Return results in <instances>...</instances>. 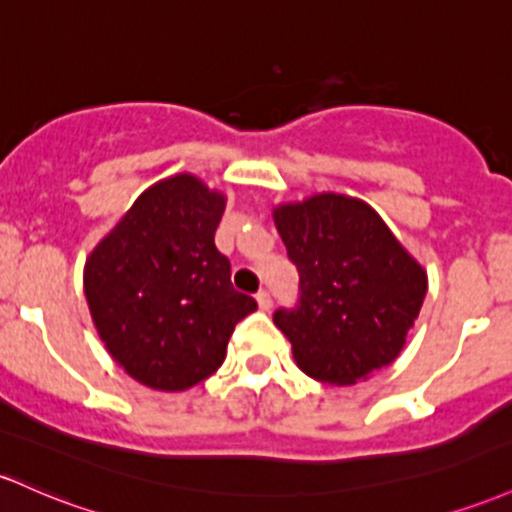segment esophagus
I'll list each match as a JSON object with an SVG mask.
<instances>
[{
	"mask_svg": "<svg viewBox=\"0 0 512 512\" xmlns=\"http://www.w3.org/2000/svg\"><path fill=\"white\" fill-rule=\"evenodd\" d=\"M257 303H260L262 311H269V308H272V296H269V291H260V294H257Z\"/></svg>",
	"mask_w": 512,
	"mask_h": 512,
	"instance_id": "34e87169",
	"label": "esophagus"
}]
</instances>
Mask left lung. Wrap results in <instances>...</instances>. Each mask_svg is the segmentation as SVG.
Listing matches in <instances>:
<instances>
[{"instance_id":"8db88e82","label":"left lung","mask_w":512,"mask_h":512,"mask_svg":"<svg viewBox=\"0 0 512 512\" xmlns=\"http://www.w3.org/2000/svg\"><path fill=\"white\" fill-rule=\"evenodd\" d=\"M299 303L274 325L311 379L357 384L401 355L428 291V274L381 216L345 194H316L274 209Z\"/></svg>"}]
</instances>
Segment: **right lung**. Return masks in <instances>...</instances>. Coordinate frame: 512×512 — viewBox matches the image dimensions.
<instances>
[{
    "mask_svg": "<svg viewBox=\"0 0 512 512\" xmlns=\"http://www.w3.org/2000/svg\"><path fill=\"white\" fill-rule=\"evenodd\" d=\"M226 196L194 174L153 184L94 247L84 296L94 328L128 376L184 391L226 359L235 325L257 308L216 250Z\"/></svg>",
    "mask_w": 512,
    "mask_h": 512,
    "instance_id": "obj_1",
    "label": "right lung"
}]
</instances>
